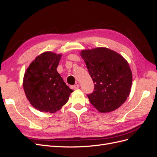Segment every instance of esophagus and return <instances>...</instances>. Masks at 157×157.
Listing matches in <instances>:
<instances>
[{"mask_svg":"<svg viewBox=\"0 0 157 157\" xmlns=\"http://www.w3.org/2000/svg\"><path fill=\"white\" fill-rule=\"evenodd\" d=\"M73 88L74 90H77L79 88V85L78 84H75L73 86Z\"/></svg>","mask_w":157,"mask_h":157,"instance_id":"esophagus-1","label":"esophagus"}]
</instances>
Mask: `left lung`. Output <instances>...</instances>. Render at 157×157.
I'll list each match as a JSON object with an SVG mask.
<instances>
[{"label": "left lung", "mask_w": 157, "mask_h": 157, "mask_svg": "<svg viewBox=\"0 0 157 157\" xmlns=\"http://www.w3.org/2000/svg\"><path fill=\"white\" fill-rule=\"evenodd\" d=\"M94 84V92L87 96L101 113L118 109L129 96L132 74L127 61L107 48L82 50L80 53Z\"/></svg>", "instance_id": "left-lung-1"}]
</instances>
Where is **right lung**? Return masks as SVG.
Listing matches in <instances>:
<instances>
[{
	"instance_id": "add662e5",
	"label": "right lung",
	"mask_w": 157,
	"mask_h": 157,
	"mask_svg": "<svg viewBox=\"0 0 157 157\" xmlns=\"http://www.w3.org/2000/svg\"><path fill=\"white\" fill-rule=\"evenodd\" d=\"M61 54L46 52L37 56L25 71L23 86L33 107L54 113L67 102L73 90L57 71Z\"/></svg>"
}]
</instances>
